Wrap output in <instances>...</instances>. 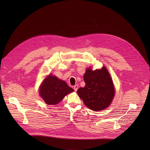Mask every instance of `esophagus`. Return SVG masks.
Returning a JSON list of instances; mask_svg holds the SVG:
<instances>
[{
  "mask_svg": "<svg viewBox=\"0 0 150 150\" xmlns=\"http://www.w3.org/2000/svg\"><path fill=\"white\" fill-rule=\"evenodd\" d=\"M74 89L75 91H76L78 90V85H77V84L75 85V86H74Z\"/></svg>",
  "mask_w": 150,
  "mask_h": 150,
  "instance_id": "34e87169",
  "label": "esophagus"
}]
</instances>
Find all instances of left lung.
I'll use <instances>...</instances> for the list:
<instances>
[{
    "instance_id": "8db88e82",
    "label": "left lung",
    "mask_w": 150,
    "mask_h": 150,
    "mask_svg": "<svg viewBox=\"0 0 150 150\" xmlns=\"http://www.w3.org/2000/svg\"><path fill=\"white\" fill-rule=\"evenodd\" d=\"M84 81L85 86L78 89L77 93L85 105L94 111L108 108L113 100L115 90L107 69H88L84 75Z\"/></svg>"
}]
</instances>
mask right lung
I'll return each mask as SVG.
<instances>
[{
  "label": "right lung",
  "instance_id": "1",
  "mask_svg": "<svg viewBox=\"0 0 150 150\" xmlns=\"http://www.w3.org/2000/svg\"><path fill=\"white\" fill-rule=\"evenodd\" d=\"M74 89L69 87L64 81L53 75H49L42 83L39 93L47 105H56L61 101L67 93Z\"/></svg>",
  "mask_w": 150,
  "mask_h": 150
}]
</instances>
